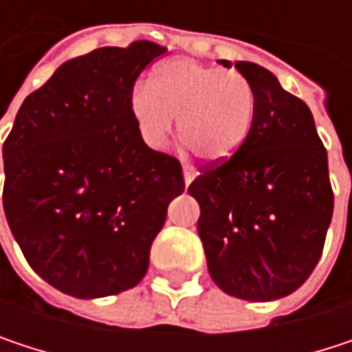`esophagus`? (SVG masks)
Here are the masks:
<instances>
[{
	"label": "esophagus",
	"instance_id": "obj_1",
	"mask_svg": "<svg viewBox=\"0 0 352 352\" xmlns=\"http://www.w3.org/2000/svg\"><path fill=\"white\" fill-rule=\"evenodd\" d=\"M195 169L193 167H189V165H183V179H185V185H189L193 179H195Z\"/></svg>",
	"mask_w": 352,
	"mask_h": 352
}]
</instances>
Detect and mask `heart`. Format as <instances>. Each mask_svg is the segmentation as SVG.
<instances>
[{"label":"heart","mask_w":352,"mask_h":352,"mask_svg":"<svg viewBox=\"0 0 352 352\" xmlns=\"http://www.w3.org/2000/svg\"><path fill=\"white\" fill-rule=\"evenodd\" d=\"M130 116L148 148H163L177 118L179 136L204 161H228L254 122L256 96L239 71H222L191 58L161 65L148 85L130 94Z\"/></svg>","instance_id":"obj_1"}]
</instances>
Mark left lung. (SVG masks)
Masks as SVG:
<instances>
[{
    "instance_id": "obj_1",
    "label": "left lung",
    "mask_w": 352,
    "mask_h": 352,
    "mask_svg": "<svg viewBox=\"0 0 352 352\" xmlns=\"http://www.w3.org/2000/svg\"><path fill=\"white\" fill-rule=\"evenodd\" d=\"M232 67L230 60H220ZM256 109L245 144L189 187L208 271L228 296L271 302L294 294L320 261L334 195L310 107L248 60Z\"/></svg>"
}]
</instances>
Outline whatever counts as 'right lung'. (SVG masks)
<instances>
[{
  "instance_id": "1",
  "label": "right lung",
  "mask_w": 352,
  "mask_h": 352,
  "mask_svg": "<svg viewBox=\"0 0 352 352\" xmlns=\"http://www.w3.org/2000/svg\"><path fill=\"white\" fill-rule=\"evenodd\" d=\"M167 48L136 40L63 63L18 109L3 142V212L36 273L91 300L142 281L179 161L148 148L132 122L138 75Z\"/></svg>"
}]
</instances>
